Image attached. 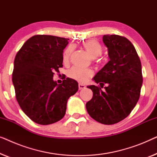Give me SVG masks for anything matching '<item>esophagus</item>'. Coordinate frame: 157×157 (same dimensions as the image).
<instances>
[{"label": "esophagus", "instance_id": "esophagus-1", "mask_svg": "<svg viewBox=\"0 0 157 157\" xmlns=\"http://www.w3.org/2000/svg\"><path fill=\"white\" fill-rule=\"evenodd\" d=\"M86 88V86L83 85V84H81V83H79L78 84V89L79 90H81V89H83Z\"/></svg>", "mask_w": 157, "mask_h": 157}]
</instances>
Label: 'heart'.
Segmentation results:
<instances>
[{"label": "heart", "mask_w": 157, "mask_h": 157, "mask_svg": "<svg viewBox=\"0 0 157 157\" xmlns=\"http://www.w3.org/2000/svg\"><path fill=\"white\" fill-rule=\"evenodd\" d=\"M83 48L86 51L89 55L93 59L98 57L102 53V46L97 40L91 39L88 40L83 44ZM74 51V46L72 45L68 46L66 48L63 55V60L64 63H67L69 61L71 56ZM94 73L92 70L89 68H81L78 67H73L68 70V76L74 80L81 83H86L89 78L93 76Z\"/></svg>", "instance_id": "1"}]
</instances>
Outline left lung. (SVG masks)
Masks as SVG:
<instances>
[{
	"label": "left lung",
	"mask_w": 157,
	"mask_h": 157,
	"mask_svg": "<svg viewBox=\"0 0 157 157\" xmlns=\"http://www.w3.org/2000/svg\"><path fill=\"white\" fill-rule=\"evenodd\" d=\"M103 42L108 48L109 61L93 80L105 90L94 85L87 88L93 97L86 104V110L96 121L111 125L127 117L136 106L143 83L141 64L136 49L127 38L104 35Z\"/></svg>",
	"instance_id": "8db88e82"
}]
</instances>
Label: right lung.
<instances>
[{
	"mask_svg": "<svg viewBox=\"0 0 157 157\" xmlns=\"http://www.w3.org/2000/svg\"><path fill=\"white\" fill-rule=\"evenodd\" d=\"M68 38L48 35L32 36L17 53L12 74L16 97L23 112L41 125L57 122L64 117L67 101L78 89L74 79L58 84L55 71L63 66V49Z\"/></svg>",
	"mask_w": 157,
	"mask_h": 157,
	"instance_id": "add662e5",
	"label": "right lung"
}]
</instances>
